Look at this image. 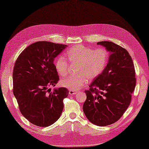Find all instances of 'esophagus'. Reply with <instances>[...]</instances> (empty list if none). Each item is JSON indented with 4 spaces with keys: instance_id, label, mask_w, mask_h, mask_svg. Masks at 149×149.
<instances>
[{
    "instance_id": "34e87169",
    "label": "esophagus",
    "mask_w": 149,
    "mask_h": 149,
    "mask_svg": "<svg viewBox=\"0 0 149 149\" xmlns=\"http://www.w3.org/2000/svg\"><path fill=\"white\" fill-rule=\"evenodd\" d=\"M77 93V92L76 91H73V90H70L69 91V94L70 95H75V94H76Z\"/></svg>"
}]
</instances>
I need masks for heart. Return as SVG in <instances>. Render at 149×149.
Returning <instances> with one entry per match:
<instances>
[{
  "label": "heart",
  "instance_id": "heart-1",
  "mask_svg": "<svg viewBox=\"0 0 149 149\" xmlns=\"http://www.w3.org/2000/svg\"><path fill=\"white\" fill-rule=\"evenodd\" d=\"M70 64L75 65L77 75L63 79L60 81L63 87L73 91H77L86 84L88 79H93L102 74L108 62L109 52L105 48L94 49L83 45H76L69 49L66 53ZM55 68L61 77L66 75L69 63L64 57L56 59Z\"/></svg>",
  "mask_w": 149,
  "mask_h": 149
}]
</instances>
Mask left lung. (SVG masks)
Returning <instances> with one entry per match:
<instances>
[{
  "instance_id": "left-lung-1",
  "label": "left lung",
  "mask_w": 149,
  "mask_h": 149,
  "mask_svg": "<svg viewBox=\"0 0 149 149\" xmlns=\"http://www.w3.org/2000/svg\"><path fill=\"white\" fill-rule=\"evenodd\" d=\"M110 52L102 74L95 79L85 91L84 115L98 126H106L121 118L130 105L136 86L133 61L127 50L111 42H100Z\"/></svg>"
}]
</instances>
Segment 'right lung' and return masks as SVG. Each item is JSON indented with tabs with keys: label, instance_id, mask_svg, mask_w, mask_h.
Returning a JSON list of instances; mask_svg holds the SVG:
<instances>
[{
	"label": "right lung",
	"instance_id": "add662e5",
	"mask_svg": "<svg viewBox=\"0 0 149 149\" xmlns=\"http://www.w3.org/2000/svg\"><path fill=\"white\" fill-rule=\"evenodd\" d=\"M66 45L40 41L28 46L16 60L13 72V94L21 113L40 127L55 123L61 116L69 91L55 88L59 80L54 60Z\"/></svg>",
	"mask_w": 149,
	"mask_h": 149
}]
</instances>
